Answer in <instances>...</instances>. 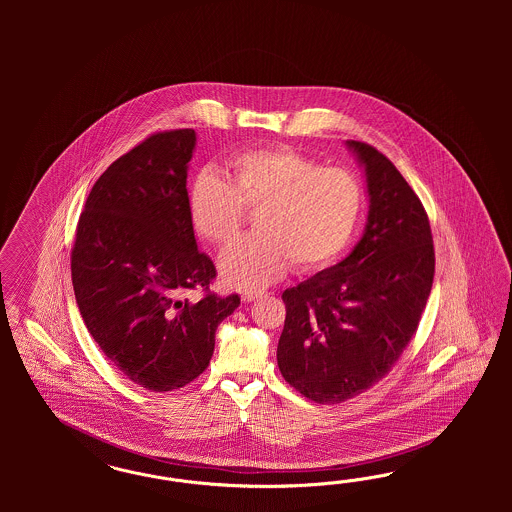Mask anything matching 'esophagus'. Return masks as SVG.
<instances>
[{"label": "esophagus", "mask_w": 512, "mask_h": 512, "mask_svg": "<svg viewBox=\"0 0 512 512\" xmlns=\"http://www.w3.org/2000/svg\"><path fill=\"white\" fill-rule=\"evenodd\" d=\"M261 295H263V293H255V291H249V293H244V295H242V300H244V302H253V300L261 298Z\"/></svg>", "instance_id": "obj_1"}]
</instances>
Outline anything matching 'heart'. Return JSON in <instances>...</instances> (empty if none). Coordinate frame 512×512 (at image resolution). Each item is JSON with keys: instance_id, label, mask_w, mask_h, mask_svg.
Returning <instances> with one entry per match:
<instances>
[{"instance_id": "1", "label": "heart", "mask_w": 512, "mask_h": 512, "mask_svg": "<svg viewBox=\"0 0 512 512\" xmlns=\"http://www.w3.org/2000/svg\"><path fill=\"white\" fill-rule=\"evenodd\" d=\"M362 202L355 172L321 167L291 148L240 152L227 163L225 178L199 172L187 191L195 233L216 246L238 231L242 206L257 208L255 233L217 257L223 283L240 291L278 281L289 261L302 270L332 263L357 229Z\"/></svg>"}]
</instances>
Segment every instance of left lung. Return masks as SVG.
<instances>
[{"label":"left lung","instance_id":"8db88e82","mask_svg":"<svg viewBox=\"0 0 512 512\" xmlns=\"http://www.w3.org/2000/svg\"><path fill=\"white\" fill-rule=\"evenodd\" d=\"M364 172L368 217L351 253L287 289L278 366L317 403H340L379 383L413 338L434 283L426 210L375 148L345 140Z\"/></svg>","mask_w":512,"mask_h":512}]
</instances>
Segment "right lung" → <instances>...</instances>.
<instances>
[{"label": "right lung", "mask_w": 512, "mask_h": 512, "mask_svg": "<svg viewBox=\"0 0 512 512\" xmlns=\"http://www.w3.org/2000/svg\"><path fill=\"white\" fill-rule=\"evenodd\" d=\"M193 129L152 135L99 176L71 257L78 310L95 343L135 385L186 387L214 355L216 330L240 296L201 300L216 266L187 212Z\"/></svg>", "instance_id": "right-lung-1"}]
</instances>
